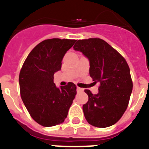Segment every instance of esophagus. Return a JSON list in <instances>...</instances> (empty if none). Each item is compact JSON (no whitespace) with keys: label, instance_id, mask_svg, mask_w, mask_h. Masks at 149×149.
Returning a JSON list of instances; mask_svg holds the SVG:
<instances>
[{"label":"esophagus","instance_id":"obj_1","mask_svg":"<svg viewBox=\"0 0 149 149\" xmlns=\"http://www.w3.org/2000/svg\"><path fill=\"white\" fill-rule=\"evenodd\" d=\"M84 91V89H82V88L79 87V86H77V93H81V92H83Z\"/></svg>","mask_w":149,"mask_h":149}]
</instances>
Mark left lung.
Listing matches in <instances>:
<instances>
[{
    "label": "left lung",
    "instance_id": "obj_1",
    "mask_svg": "<svg viewBox=\"0 0 149 149\" xmlns=\"http://www.w3.org/2000/svg\"><path fill=\"white\" fill-rule=\"evenodd\" d=\"M74 49L89 59V75L94 83H100L98 94L84 90L89 97L87 103L83 105L84 116L91 125L110 127L123 116L132 93L127 62L116 50L98 38L80 39Z\"/></svg>",
    "mask_w": 149,
    "mask_h": 149
}]
</instances>
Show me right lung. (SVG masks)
<instances>
[{"label":"right lung","mask_w":149,"mask_h":149,"mask_svg":"<svg viewBox=\"0 0 149 149\" xmlns=\"http://www.w3.org/2000/svg\"><path fill=\"white\" fill-rule=\"evenodd\" d=\"M75 39H49L30 51L19 74L21 97L30 116L44 127L63 123L77 91L72 82L57 88L54 74L61 69L62 60Z\"/></svg>","instance_id":"obj_1"}]
</instances>
